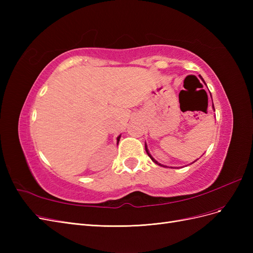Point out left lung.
I'll return each mask as SVG.
<instances>
[{"mask_svg": "<svg viewBox=\"0 0 253 253\" xmlns=\"http://www.w3.org/2000/svg\"><path fill=\"white\" fill-rule=\"evenodd\" d=\"M200 77H201V79H202V80H203V81H204V79H203V78H202V76H200ZM204 82H205V81H204ZM205 84H206V82H205ZM210 95H211V94H210ZM211 98H212V97H211ZM212 106H213V109H214V105H213V104H212ZM145 152H147V154H148V155H149V157H150V158H151V159H152V160H153V162H154V163H155V164H157V165H158V166H163V165H162V164H159V163H158V162H157V160H155V159H154V158H153V157H152V155H151V154H150V153H149V150H148V147H147V144H145ZM163 167H165V168H167V166H163Z\"/></svg>", "mask_w": 253, "mask_h": 253, "instance_id": "8db88e82", "label": "left lung"}]
</instances>
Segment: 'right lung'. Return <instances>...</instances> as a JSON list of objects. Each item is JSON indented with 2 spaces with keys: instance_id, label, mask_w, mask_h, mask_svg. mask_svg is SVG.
<instances>
[{
  "instance_id": "right-lung-1",
  "label": "right lung",
  "mask_w": 253,
  "mask_h": 253,
  "mask_svg": "<svg viewBox=\"0 0 253 253\" xmlns=\"http://www.w3.org/2000/svg\"><path fill=\"white\" fill-rule=\"evenodd\" d=\"M119 139H120V135L117 137V144H118V142H119Z\"/></svg>"
}]
</instances>
